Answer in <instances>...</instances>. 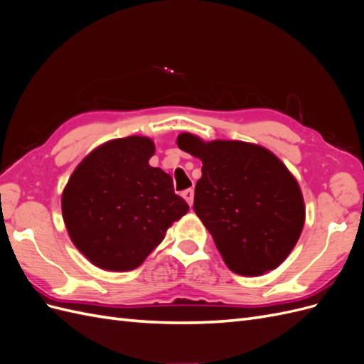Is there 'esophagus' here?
<instances>
[{
	"mask_svg": "<svg viewBox=\"0 0 364 364\" xmlns=\"http://www.w3.org/2000/svg\"><path fill=\"white\" fill-rule=\"evenodd\" d=\"M182 197L186 200V203H188L190 206H193V200H194V190L193 188H188L182 191Z\"/></svg>",
	"mask_w": 364,
	"mask_h": 364,
	"instance_id": "1",
	"label": "esophagus"
}]
</instances>
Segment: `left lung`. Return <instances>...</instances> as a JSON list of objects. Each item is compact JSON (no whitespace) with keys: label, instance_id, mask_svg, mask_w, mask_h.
Returning <instances> with one entry per match:
<instances>
[{"label":"left lung","instance_id":"left-lung-1","mask_svg":"<svg viewBox=\"0 0 364 364\" xmlns=\"http://www.w3.org/2000/svg\"><path fill=\"white\" fill-rule=\"evenodd\" d=\"M178 146L202 159L194 213L228 267L245 277L277 269L305 222L302 193L287 167L267 149L243 141L203 142L181 134Z\"/></svg>","mask_w":364,"mask_h":364}]
</instances>
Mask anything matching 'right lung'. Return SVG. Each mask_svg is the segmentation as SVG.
Here are the masks:
<instances>
[{
	"label": "right lung",
	"instance_id": "add662e5",
	"mask_svg": "<svg viewBox=\"0 0 364 364\" xmlns=\"http://www.w3.org/2000/svg\"><path fill=\"white\" fill-rule=\"evenodd\" d=\"M146 136L112 139L91 151L62 194V214L75 247L97 267L136 269L190 206L173 179L150 167Z\"/></svg>",
	"mask_w": 364,
	"mask_h": 364
}]
</instances>
